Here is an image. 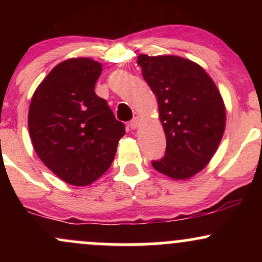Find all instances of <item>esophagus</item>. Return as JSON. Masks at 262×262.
<instances>
[{"label": "esophagus", "instance_id": "obj_1", "mask_svg": "<svg viewBox=\"0 0 262 262\" xmlns=\"http://www.w3.org/2000/svg\"><path fill=\"white\" fill-rule=\"evenodd\" d=\"M129 125H130L132 129H137L139 127V118H138V117H134L130 121V123H129Z\"/></svg>", "mask_w": 262, "mask_h": 262}]
</instances>
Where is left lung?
Instances as JSON below:
<instances>
[{"instance_id":"8db88e82","label":"left lung","mask_w":262,"mask_h":262,"mask_svg":"<svg viewBox=\"0 0 262 262\" xmlns=\"http://www.w3.org/2000/svg\"><path fill=\"white\" fill-rule=\"evenodd\" d=\"M144 80L155 93L166 150L151 161L159 172L186 180L206 167L225 128L223 98L196 62L175 55L138 56Z\"/></svg>"}]
</instances>
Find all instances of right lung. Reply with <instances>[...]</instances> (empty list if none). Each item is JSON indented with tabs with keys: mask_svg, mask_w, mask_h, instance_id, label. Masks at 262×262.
<instances>
[{
	"mask_svg": "<svg viewBox=\"0 0 262 262\" xmlns=\"http://www.w3.org/2000/svg\"><path fill=\"white\" fill-rule=\"evenodd\" d=\"M100 62L74 58L60 62L33 95L28 128L33 148L62 181L87 186L110 169L125 127L95 93Z\"/></svg>",
	"mask_w": 262,
	"mask_h": 262,
	"instance_id": "1",
	"label": "right lung"
}]
</instances>
